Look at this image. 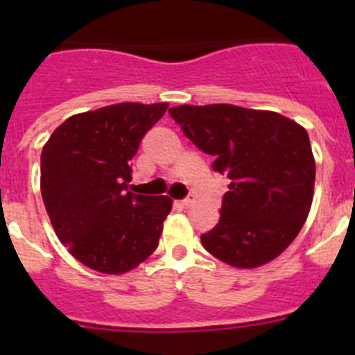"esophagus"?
Instances as JSON below:
<instances>
[{"instance_id":"esophagus-1","label":"esophagus","mask_w":355,"mask_h":355,"mask_svg":"<svg viewBox=\"0 0 355 355\" xmlns=\"http://www.w3.org/2000/svg\"><path fill=\"white\" fill-rule=\"evenodd\" d=\"M194 204H196L194 196H189V198H185L184 200H182V206H185V207H191V206H194Z\"/></svg>"}]
</instances>
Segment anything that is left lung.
I'll return each instance as SVG.
<instances>
[{"label": "left lung", "mask_w": 355, "mask_h": 355, "mask_svg": "<svg viewBox=\"0 0 355 355\" xmlns=\"http://www.w3.org/2000/svg\"><path fill=\"white\" fill-rule=\"evenodd\" d=\"M170 114L230 178L220 221L200 235L204 249L242 270L280 256L313 204L316 163L306 128L277 111L235 105H180Z\"/></svg>", "instance_id": "8db88e82"}]
</instances>
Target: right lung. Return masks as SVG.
Wrapping results in <instances>:
<instances>
[{
    "instance_id": "obj_1",
    "label": "right lung",
    "mask_w": 355,
    "mask_h": 355,
    "mask_svg": "<svg viewBox=\"0 0 355 355\" xmlns=\"http://www.w3.org/2000/svg\"><path fill=\"white\" fill-rule=\"evenodd\" d=\"M168 103H118L67 118L41 153V194L60 242L84 266L123 275L159 244L168 196L128 191L130 159Z\"/></svg>"
}]
</instances>
